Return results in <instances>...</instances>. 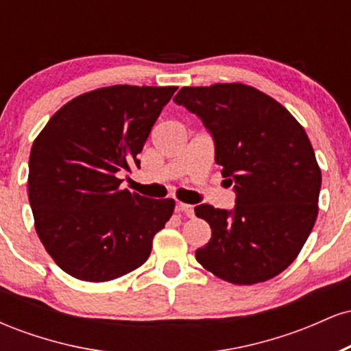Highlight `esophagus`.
<instances>
[{"mask_svg": "<svg viewBox=\"0 0 351 351\" xmlns=\"http://www.w3.org/2000/svg\"><path fill=\"white\" fill-rule=\"evenodd\" d=\"M176 211H178V213H183V215H184V216H188V217H193V216H195V208H193L191 204L178 203V204H176Z\"/></svg>", "mask_w": 351, "mask_h": 351, "instance_id": "1", "label": "esophagus"}]
</instances>
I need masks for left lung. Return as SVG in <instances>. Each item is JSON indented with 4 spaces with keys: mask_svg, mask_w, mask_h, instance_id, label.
Instances as JSON below:
<instances>
[{
    "mask_svg": "<svg viewBox=\"0 0 351 351\" xmlns=\"http://www.w3.org/2000/svg\"><path fill=\"white\" fill-rule=\"evenodd\" d=\"M173 100L213 135L216 163L236 191L231 211L195 208L211 226L196 261L237 285L279 276L299 256L318 215L322 171L304 127L277 100L239 82L183 87Z\"/></svg>",
    "mask_w": 351,
    "mask_h": 351,
    "instance_id": "8db88e82",
    "label": "left lung"
}]
</instances>
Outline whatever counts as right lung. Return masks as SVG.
<instances>
[{"label":"right lung","mask_w":351,"mask_h":351,"mask_svg":"<svg viewBox=\"0 0 351 351\" xmlns=\"http://www.w3.org/2000/svg\"><path fill=\"white\" fill-rule=\"evenodd\" d=\"M176 87L95 88L60 107L34 140L27 193L39 239L79 280L107 282L135 271L175 199L120 188L117 173L140 160L152 127Z\"/></svg>","instance_id":"right-lung-1"}]
</instances>
